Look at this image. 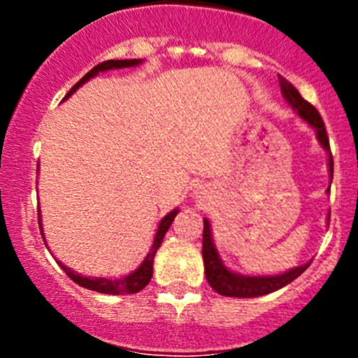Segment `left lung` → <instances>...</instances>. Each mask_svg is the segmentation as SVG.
<instances>
[{"mask_svg": "<svg viewBox=\"0 0 358 358\" xmlns=\"http://www.w3.org/2000/svg\"><path fill=\"white\" fill-rule=\"evenodd\" d=\"M280 85L287 103L296 110L299 118L305 120L310 127L314 129L317 141L328 152V172H330V179H334V159H331L330 141H328L327 129H324L321 115L312 103L306 102L305 98L299 94V91L290 82H287L285 78L280 77ZM202 258H204V273H206V280L211 289L220 294V296L229 297H258L271 294L274 290L281 289V287L292 283L297 276H301L305 273L310 265L308 262V264L289 268L287 273L274 274V276H243V274L233 273L224 265V262L218 256V251L213 243V236H211V224L208 218H204V231H202Z\"/></svg>", "mask_w": 358, "mask_h": 358, "instance_id": "1", "label": "left lung"}]
</instances>
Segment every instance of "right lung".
I'll use <instances>...</instances> for the list:
<instances>
[{
  "label": "right lung",
  "instance_id": "add662e5",
  "mask_svg": "<svg viewBox=\"0 0 358 358\" xmlns=\"http://www.w3.org/2000/svg\"><path fill=\"white\" fill-rule=\"evenodd\" d=\"M141 59H125V61H106L102 62V64L94 66L93 69H91L90 73H85L84 77L80 78V80L77 82V84L73 85L71 90H69V93L66 94V98L71 96L75 91L80 87L82 84H85V82L90 80V78L96 77L98 73L102 71H109V69H122V68H132V66H138L141 64ZM179 213V210H172L169 215H164L163 218H161L159 226H157V231H156V236H154V242H152V248L150 251H148V255L145 256V260L141 262V265L136 271H132L131 274H127V276L120 278V280H109V278H90V276H82V274L75 273V271H71L69 267H66L64 264H61V262H57V264L61 265L62 268H64V273L68 274L69 278H71L75 283H78L80 287H84V289H90V290H94V292H100V294H136L140 292V290H143L145 287L148 285V281L152 280V267H154V256H156L157 249H159L161 242H163L164 235H166V231H169V227L172 226L173 218H176V215ZM39 229H41V235H43V240H44V233H43V222H41V211H39ZM46 243V242H44Z\"/></svg>",
  "mask_w": 358,
  "mask_h": 358
}]
</instances>
